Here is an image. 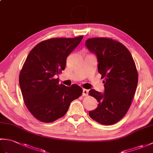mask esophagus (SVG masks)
Segmentation results:
<instances>
[{"instance_id":"esophagus-1","label":"esophagus","mask_w":153,"mask_h":153,"mask_svg":"<svg viewBox=\"0 0 153 153\" xmlns=\"http://www.w3.org/2000/svg\"><path fill=\"white\" fill-rule=\"evenodd\" d=\"M88 93H89V91L88 90L85 89H83V93H82L83 96H87V95H88Z\"/></svg>"}]
</instances>
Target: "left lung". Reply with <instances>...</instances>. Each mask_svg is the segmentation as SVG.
<instances>
[{
  "label": "left lung",
  "mask_w": 153,
  "mask_h": 153,
  "mask_svg": "<svg viewBox=\"0 0 153 153\" xmlns=\"http://www.w3.org/2000/svg\"><path fill=\"white\" fill-rule=\"evenodd\" d=\"M85 46L96 55L98 71L105 79L104 93L89 91L99 103L89 116L100 124H114L126 115L134 98L138 82L135 64L128 48L111 39H89Z\"/></svg>",
  "instance_id": "1"
}]
</instances>
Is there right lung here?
I'll use <instances>...</instances> for the list:
<instances>
[{"instance_id":"obj_1","label":"right lung","mask_w":153,"mask_h":153,"mask_svg":"<svg viewBox=\"0 0 153 153\" xmlns=\"http://www.w3.org/2000/svg\"><path fill=\"white\" fill-rule=\"evenodd\" d=\"M82 39H50L37 44L27 55L19 83L25 106L39 121L50 123L62 117L71 102L82 95L79 86L59 84L54 76L64 70L67 57Z\"/></svg>"}]
</instances>
